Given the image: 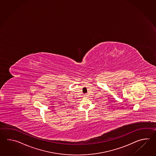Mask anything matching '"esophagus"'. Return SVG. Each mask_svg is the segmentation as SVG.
I'll list each match as a JSON object with an SVG mask.
<instances>
[{
	"label": "esophagus",
	"instance_id": "1",
	"mask_svg": "<svg viewBox=\"0 0 156 156\" xmlns=\"http://www.w3.org/2000/svg\"><path fill=\"white\" fill-rule=\"evenodd\" d=\"M88 96H89L88 94H84V95H83V96H84V97H87Z\"/></svg>",
	"mask_w": 156,
	"mask_h": 156
}]
</instances>
